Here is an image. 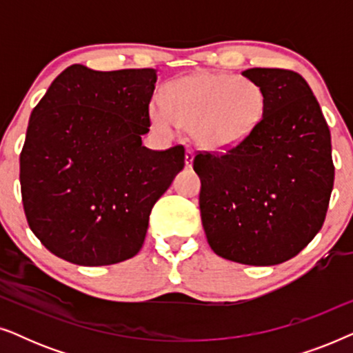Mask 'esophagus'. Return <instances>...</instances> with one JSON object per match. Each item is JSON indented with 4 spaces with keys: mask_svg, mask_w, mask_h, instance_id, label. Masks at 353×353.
I'll use <instances>...</instances> for the list:
<instances>
[{
    "mask_svg": "<svg viewBox=\"0 0 353 353\" xmlns=\"http://www.w3.org/2000/svg\"><path fill=\"white\" fill-rule=\"evenodd\" d=\"M192 161H194V151H192V149H186V156H185L186 167H191Z\"/></svg>",
    "mask_w": 353,
    "mask_h": 353,
    "instance_id": "34e87169",
    "label": "esophagus"
}]
</instances>
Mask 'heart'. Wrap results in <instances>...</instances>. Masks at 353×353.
Wrapping results in <instances>:
<instances>
[{"label":"heart","instance_id":"obj_1","mask_svg":"<svg viewBox=\"0 0 353 353\" xmlns=\"http://www.w3.org/2000/svg\"><path fill=\"white\" fill-rule=\"evenodd\" d=\"M267 109L262 85L245 77L201 72L173 81L167 104L154 99L152 122L163 132L183 127L209 151H228L249 139L260 127Z\"/></svg>","mask_w":353,"mask_h":353}]
</instances>
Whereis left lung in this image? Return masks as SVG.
Returning <instances> with one entry per match:
<instances>
[{"label":"left lung","mask_w":353,"mask_h":353,"mask_svg":"<svg viewBox=\"0 0 353 353\" xmlns=\"http://www.w3.org/2000/svg\"><path fill=\"white\" fill-rule=\"evenodd\" d=\"M267 109L249 139L225 154L199 152V207L212 250L231 262L270 267L296 257L325 221L334 185L331 133L297 72L254 67Z\"/></svg>","instance_id":"obj_1"}]
</instances>
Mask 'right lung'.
Returning <instances> with one entry per match:
<instances>
[{
    "mask_svg": "<svg viewBox=\"0 0 353 353\" xmlns=\"http://www.w3.org/2000/svg\"><path fill=\"white\" fill-rule=\"evenodd\" d=\"M154 69L74 64L32 110L21 152L28 226L51 254L83 267L132 259L159 197L185 167V148L152 151Z\"/></svg>",
    "mask_w": 353,
    "mask_h": 353,
    "instance_id": "add662e5",
    "label": "right lung"
}]
</instances>
